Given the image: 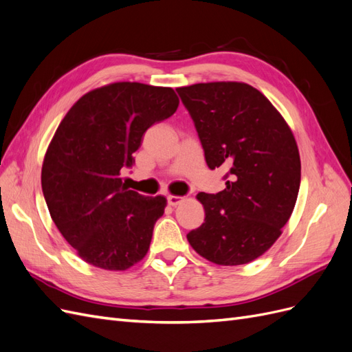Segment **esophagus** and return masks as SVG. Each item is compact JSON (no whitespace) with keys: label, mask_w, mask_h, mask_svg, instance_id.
<instances>
[{"label":"esophagus","mask_w":352,"mask_h":352,"mask_svg":"<svg viewBox=\"0 0 352 352\" xmlns=\"http://www.w3.org/2000/svg\"><path fill=\"white\" fill-rule=\"evenodd\" d=\"M167 202H168V206L176 207V206L180 204V202H184V198L182 197H177V195H168L167 197Z\"/></svg>","instance_id":"34e87169"}]
</instances>
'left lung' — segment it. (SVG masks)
<instances>
[{"label": "left lung", "instance_id": "obj_1", "mask_svg": "<svg viewBox=\"0 0 352 352\" xmlns=\"http://www.w3.org/2000/svg\"><path fill=\"white\" fill-rule=\"evenodd\" d=\"M195 123L207 166L229 168L226 188L199 192L204 223L186 238L219 265L254 261L282 235L301 182V160L289 124L243 82H207L176 89Z\"/></svg>", "mask_w": 352, "mask_h": 352}]
</instances>
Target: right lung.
Instances as JSON below:
<instances>
[{"instance_id": "right-lung-1", "label": "right lung", "mask_w": 352, "mask_h": 352, "mask_svg": "<svg viewBox=\"0 0 352 352\" xmlns=\"http://www.w3.org/2000/svg\"><path fill=\"white\" fill-rule=\"evenodd\" d=\"M177 105L172 88L114 82L82 95L58 124L42 163V192L52 221L85 263L123 272L150 250L167 199L126 188L120 172L132 166L148 127Z\"/></svg>"}]
</instances>
